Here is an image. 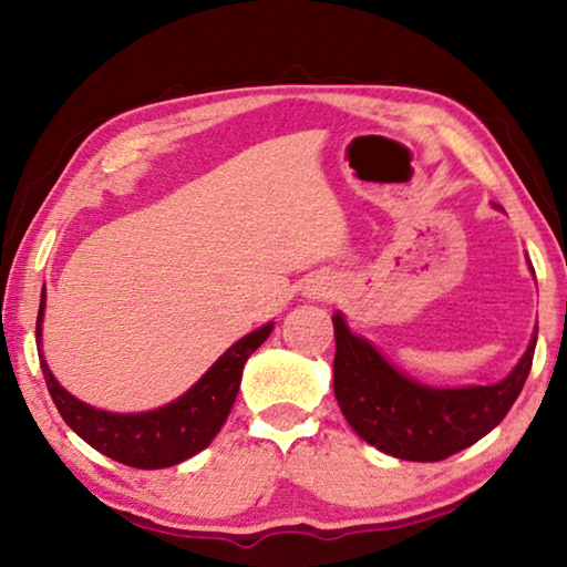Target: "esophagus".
I'll return each instance as SVG.
<instances>
[{
  "label": "esophagus",
  "mask_w": 567,
  "mask_h": 567,
  "mask_svg": "<svg viewBox=\"0 0 567 567\" xmlns=\"http://www.w3.org/2000/svg\"><path fill=\"white\" fill-rule=\"evenodd\" d=\"M332 290H334V287H332L330 277H315V280L310 282V295L312 297H328Z\"/></svg>",
  "instance_id": "34e87169"
}]
</instances>
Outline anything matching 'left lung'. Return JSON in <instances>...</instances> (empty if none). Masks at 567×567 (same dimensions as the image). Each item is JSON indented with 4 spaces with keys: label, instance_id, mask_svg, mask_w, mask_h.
<instances>
[{
    "label": "left lung",
    "instance_id": "1",
    "mask_svg": "<svg viewBox=\"0 0 567 567\" xmlns=\"http://www.w3.org/2000/svg\"><path fill=\"white\" fill-rule=\"evenodd\" d=\"M334 398L364 443L412 463H437L477 443L520 395L537 334L517 368L497 385L435 390L402 378L368 340L334 315Z\"/></svg>",
    "mask_w": 567,
    "mask_h": 567
}]
</instances>
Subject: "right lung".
Returning a JSON list of instances; mask_svg holds the SVG:
<instances>
[{
	"instance_id": "right-lung-1",
	"label": "right lung",
	"mask_w": 567,
	"mask_h": 567,
	"mask_svg": "<svg viewBox=\"0 0 567 567\" xmlns=\"http://www.w3.org/2000/svg\"><path fill=\"white\" fill-rule=\"evenodd\" d=\"M42 315L44 292L40 300V315H37V340H42ZM270 332L272 322L249 332L247 338L235 342L205 372L203 380L192 390H187L179 400L169 402L167 408L140 412V415H114V412L84 405V402L72 398L52 378V372L42 358V350L40 364L47 380V390H50L62 420L84 443H90L102 455L117 460L122 465L159 470L177 465L213 443L219 427L225 425L229 410H233L247 358L270 338Z\"/></svg>"
}]
</instances>
